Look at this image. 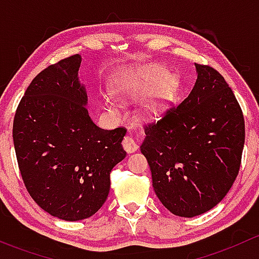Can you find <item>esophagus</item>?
<instances>
[{
    "label": "esophagus",
    "mask_w": 259,
    "mask_h": 259,
    "mask_svg": "<svg viewBox=\"0 0 259 259\" xmlns=\"http://www.w3.org/2000/svg\"><path fill=\"white\" fill-rule=\"evenodd\" d=\"M122 146H124V149L127 153H134L138 149L137 142H135V140L133 139V137H130V135H126V137L124 138V140H122Z\"/></svg>",
    "instance_id": "esophagus-1"
}]
</instances>
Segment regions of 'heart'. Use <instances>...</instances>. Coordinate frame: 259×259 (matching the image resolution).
<instances>
[{
	"instance_id": "heart-1",
	"label": "heart",
	"mask_w": 259,
	"mask_h": 259,
	"mask_svg": "<svg viewBox=\"0 0 259 259\" xmlns=\"http://www.w3.org/2000/svg\"><path fill=\"white\" fill-rule=\"evenodd\" d=\"M160 74L161 72L158 69H149L146 71L145 79L142 82L134 86H121L120 93L124 94V95L143 94L148 91L149 89H151L150 96H149L148 103H146V109H148L149 113H155L160 109L165 99L170 95L174 88L173 79L168 75L160 76ZM106 103L110 104L113 108H116L113 100H110L109 98H106Z\"/></svg>"
}]
</instances>
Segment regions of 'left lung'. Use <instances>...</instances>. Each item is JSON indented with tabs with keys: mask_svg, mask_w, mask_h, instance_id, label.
Segmentation results:
<instances>
[{
	"mask_svg": "<svg viewBox=\"0 0 259 259\" xmlns=\"http://www.w3.org/2000/svg\"><path fill=\"white\" fill-rule=\"evenodd\" d=\"M189 95L145 125L140 150L164 207L192 218L215 207L238 176L244 146L242 109L224 77L195 64Z\"/></svg>",
	"mask_w": 259,
	"mask_h": 259,
	"instance_id": "left-lung-1",
	"label": "left lung"
}]
</instances>
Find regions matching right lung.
I'll list each match as a JSON object with an SVG mask.
<instances>
[{
  "label": "right lung",
  "mask_w": 259,
  "mask_h": 259,
  "mask_svg": "<svg viewBox=\"0 0 259 259\" xmlns=\"http://www.w3.org/2000/svg\"><path fill=\"white\" fill-rule=\"evenodd\" d=\"M80 64V55H72L36 75L12 129L27 192L44 210L69 222L103 207L111 169L126 155L121 145L126 129H101L91 120L77 76Z\"/></svg>",
  "instance_id": "right-lung-1"
}]
</instances>
